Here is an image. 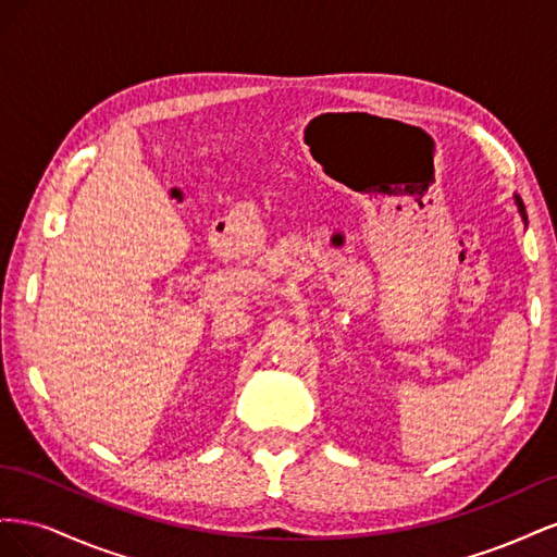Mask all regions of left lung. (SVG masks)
Listing matches in <instances>:
<instances>
[{
	"instance_id": "8db88e82",
	"label": "left lung",
	"mask_w": 557,
	"mask_h": 557,
	"mask_svg": "<svg viewBox=\"0 0 557 557\" xmlns=\"http://www.w3.org/2000/svg\"><path fill=\"white\" fill-rule=\"evenodd\" d=\"M518 207H520V213H522V201L520 199H518Z\"/></svg>"
}]
</instances>
